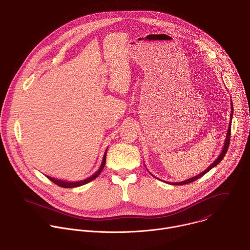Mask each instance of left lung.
<instances>
[{
    "instance_id": "1",
    "label": "left lung",
    "mask_w": 250,
    "mask_h": 250,
    "mask_svg": "<svg viewBox=\"0 0 250 250\" xmlns=\"http://www.w3.org/2000/svg\"><path fill=\"white\" fill-rule=\"evenodd\" d=\"M233 113H234V109H233V104H232V102H231V121H230V124H229V128H228V132H227V136H226V140H225V143H224V147H223V150H222V152H221V154L219 155V157L216 159V161L213 163V164H211L205 171H203L202 173H200V174H198V175H196L195 177H192V178H190V179H188V180H185V181H182V182H179V183H171V185H184V184H189V183H191V182H194L195 180H197V179H199V178H201L202 176H204L206 173H208L211 168H213L214 167H216L222 160H223V158L225 157V155H226V153H227V151H228V148H229V144H230V138H231V125H232V118H233Z\"/></svg>"
}]
</instances>
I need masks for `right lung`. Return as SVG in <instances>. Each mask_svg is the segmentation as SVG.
<instances>
[{"instance_id":"1","label":"right lung","mask_w":250,"mask_h":250,"mask_svg":"<svg viewBox=\"0 0 250 250\" xmlns=\"http://www.w3.org/2000/svg\"><path fill=\"white\" fill-rule=\"evenodd\" d=\"M106 154H107V150L104 154V157H103V160H102V164L100 166V168L93 174L91 175L90 177L84 179V180H81V181H77V182H68V181H62V180H58V179H55V178H52V177H49V176H46L50 181H52L54 184L60 186V187H63V188H75V187H79V186H82V185H84L90 181H92L93 179H95L100 173L101 171L103 170L104 168V166L106 164Z\"/></svg>"}]
</instances>
